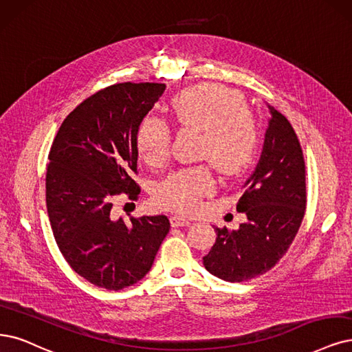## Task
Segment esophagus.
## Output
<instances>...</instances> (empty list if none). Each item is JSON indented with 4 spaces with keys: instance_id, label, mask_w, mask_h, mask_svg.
Masks as SVG:
<instances>
[{
    "instance_id": "esophagus-1",
    "label": "esophagus",
    "mask_w": 352,
    "mask_h": 352,
    "mask_svg": "<svg viewBox=\"0 0 352 352\" xmlns=\"http://www.w3.org/2000/svg\"><path fill=\"white\" fill-rule=\"evenodd\" d=\"M190 222H191V220H190L187 216L181 214V213H177V214H174V216L171 217V223H173V226H174V228L188 226V225H190Z\"/></svg>"
}]
</instances>
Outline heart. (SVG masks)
Instances as JSON below:
<instances>
[{
  "label": "heart",
  "mask_w": 352,
  "mask_h": 352,
  "mask_svg": "<svg viewBox=\"0 0 352 352\" xmlns=\"http://www.w3.org/2000/svg\"><path fill=\"white\" fill-rule=\"evenodd\" d=\"M242 106L238 94L214 84L186 89L171 101V110L178 123L204 132L203 156L225 175L241 173L255 153V120ZM169 143L171 132L158 116H148L142 120L138 148L149 165L165 161ZM213 190L214 179L207 169H179L161 184L160 201L174 210L194 212L200 207L203 197Z\"/></svg>",
  "instance_id": "heart-1"
}]
</instances>
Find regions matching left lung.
Listing matches in <instances>:
<instances>
[{
  "label": "left lung",
  "mask_w": 352,
  "mask_h": 352,
  "mask_svg": "<svg viewBox=\"0 0 352 352\" xmlns=\"http://www.w3.org/2000/svg\"><path fill=\"white\" fill-rule=\"evenodd\" d=\"M265 140L255 169L242 186L238 230L216 228V242L203 256L210 274L242 283L265 274L287 252L306 209L305 160L294 129L270 106Z\"/></svg>",
  "instance_id": "1"
}]
</instances>
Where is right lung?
<instances>
[{
    "label": "right lung",
    "instance_id": "right-lung-1",
    "mask_svg": "<svg viewBox=\"0 0 352 352\" xmlns=\"http://www.w3.org/2000/svg\"><path fill=\"white\" fill-rule=\"evenodd\" d=\"M165 84L123 82L84 100L60 124L49 152L46 204L54 236L75 272L122 290L145 277L168 235L165 214L113 213L117 196L138 199V130Z\"/></svg>",
    "mask_w": 352,
    "mask_h": 352
}]
</instances>
